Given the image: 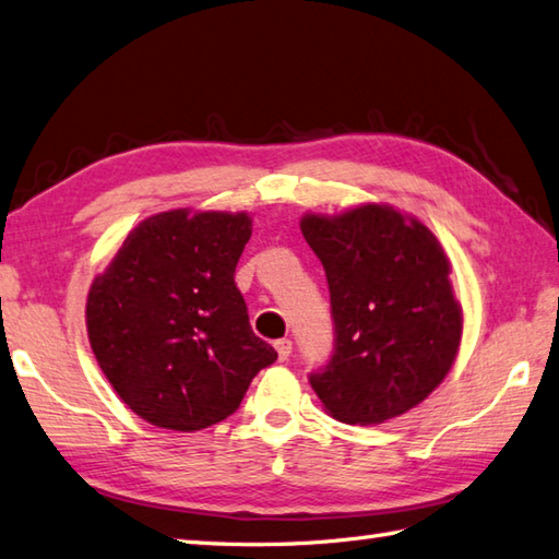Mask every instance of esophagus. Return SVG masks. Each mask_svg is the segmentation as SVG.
<instances>
[{"label":"esophagus","instance_id":"esophagus-1","mask_svg":"<svg viewBox=\"0 0 559 559\" xmlns=\"http://www.w3.org/2000/svg\"><path fill=\"white\" fill-rule=\"evenodd\" d=\"M275 349H277V356H280V361H287V358L292 356V340H277L275 342Z\"/></svg>","mask_w":559,"mask_h":559}]
</instances>
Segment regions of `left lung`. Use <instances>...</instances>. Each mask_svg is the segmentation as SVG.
I'll return each instance as SVG.
<instances>
[{
    "label": "left lung",
    "instance_id": "1",
    "mask_svg": "<svg viewBox=\"0 0 559 559\" xmlns=\"http://www.w3.org/2000/svg\"><path fill=\"white\" fill-rule=\"evenodd\" d=\"M301 231L325 267L334 320L332 358L308 376L311 388L344 424L406 414L450 373L462 342V306L436 234L378 203L306 215Z\"/></svg>",
    "mask_w": 559,
    "mask_h": 559
}]
</instances>
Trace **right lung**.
<instances>
[{
  "mask_svg": "<svg viewBox=\"0 0 559 559\" xmlns=\"http://www.w3.org/2000/svg\"><path fill=\"white\" fill-rule=\"evenodd\" d=\"M246 213L169 210L131 229L91 284L85 325L105 378L147 424L193 432L237 412L277 352L255 337L234 272Z\"/></svg>",
  "mask_w": 559,
  "mask_h": 559,
  "instance_id": "right-lung-1",
  "label": "right lung"
}]
</instances>
